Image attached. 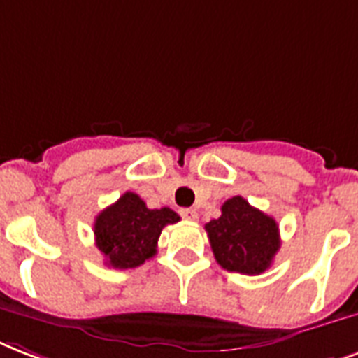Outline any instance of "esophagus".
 <instances>
[{
	"label": "esophagus",
	"instance_id": "obj_1",
	"mask_svg": "<svg viewBox=\"0 0 358 358\" xmlns=\"http://www.w3.org/2000/svg\"><path fill=\"white\" fill-rule=\"evenodd\" d=\"M181 217L187 220H196L198 218V210L196 209H181Z\"/></svg>",
	"mask_w": 358,
	"mask_h": 358
}]
</instances>
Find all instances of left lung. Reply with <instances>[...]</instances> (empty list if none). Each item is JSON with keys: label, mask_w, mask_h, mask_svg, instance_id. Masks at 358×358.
<instances>
[{"label": "left lung", "mask_w": 358, "mask_h": 358, "mask_svg": "<svg viewBox=\"0 0 358 358\" xmlns=\"http://www.w3.org/2000/svg\"><path fill=\"white\" fill-rule=\"evenodd\" d=\"M218 265L241 274L265 273L280 248L278 224L245 198L224 201L222 215L205 224Z\"/></svg>", "instance_id": "left-lung-1"}]
</instances>
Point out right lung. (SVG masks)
<instances>
[{
    "mask_svg": "<svg viewBox=\"0 0 358 358\" xmlns=\"http://www.w3.org/2000/svg\"><path fill=\"white\" fill-rule=\"evenodd\" d=\"M176 210L149 209L134 192H124L95 218V245L113 268H134L157 254V243L168 224L179 222Z\"/></svg>",
    "mask_w": 358,
    "mask_h": 358,
    "instance_id": "obj_1",
    "label": "right lung"
}]
</instances>
